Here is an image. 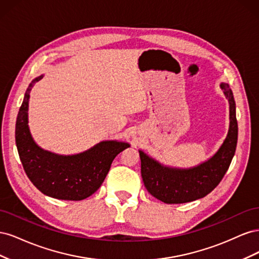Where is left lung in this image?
I'll list each match as a JSON object with an SVG mask.
<instances>
[{"mask_svg":"<svg viewBox=\"0 0 259 259\" xmlns=\"http://www.w3.org/2000/svg\"><path fill=\"white\" fill-rule=\"evenodd\" d=\"M221 88L229 101L230 125L228 135L218 151L206 162L192 168L164 166L139 150L142 177L148 192L166 204H179L204 198L222 182L236 152L238 122L236 103L229 84Z\"/></svg>","mask_w":259,"mask_h":259,"instance_id":"1","label":"left lung"}]
</instances>
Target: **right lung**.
<instances>
[{"mask_svg":"<svg viewBox=\"0 0 259 259\" xmlns=\"http://www.w3.org/2000/svg\"><path fill=\"white\" fill-rule=\"evenodd\" d=\"M42 77L30 83L17 115L15 139L20 161L31 183L42 193L59 200H84L99 189L112 161L130 144L107 140L74 155L43 150L34 143L28 126L29 94Z\"/></svg>","mask_w":259,"mask_h":259,"instance_id":"right-lung-1","label":"right lung"}]
</instances>
